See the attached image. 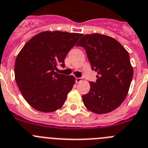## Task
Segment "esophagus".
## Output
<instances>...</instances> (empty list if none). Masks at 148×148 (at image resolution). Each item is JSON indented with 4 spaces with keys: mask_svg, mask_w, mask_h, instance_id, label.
<instances>
[{
    "mask_svg": "<svg viewBox=\"0 0 148 148\" xmlns=\"http://www.w3.org/2000/svg\"><path fill=\"white\" fill-rule=\"evenodd\" d=\"M82 80V79L80 78V77H79H79L76 78V82H77V83H79V82H80Z\"/></svg>",
    "mask_w": 148,
    "mask_h": 148,
    "instance_id": "obj_1",
    "label": "esophagus"
}]
</instances>
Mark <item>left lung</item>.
<instances>
[{
    "label": "left lung",
    "instance_id": "1",
    "mask_svg": "<svg viewBox=\"0 0 148 148\" xmlns=\"http://www.w3.org/2000/svg\"><path fill=\"white\" fill-rule=\"evenodd\" d=\"M83 47L96 81L82 96L85 107L96 114H106L118 108L128 93L133 68L128 52L121 43L109 36L86 34L77 44Z\"/></svg>",
    "mask_w": 148,
    "mask_h": 148
}]
</instances>
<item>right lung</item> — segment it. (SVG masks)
Masks as SVG:
<instances>
[{
	"label": "right lung",
	"instance_id": "obj_1",
	"mask_svg": "<svg viewBox=\"0 0 148 148\" xmlns=\"http://www.w3.org/2000/svg\"><path fill=\"white\" fill-rule=\"evenodd\" d=\"M82 34L43 31L30 38L16 56L14 76L26 101L42 112L61 108L75 83L74 76L58 74L64 59Z\"/></svg>",
	"mask_w": 148,
	"mask_h": 148
}]
</instances>
